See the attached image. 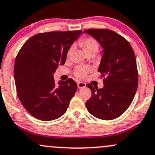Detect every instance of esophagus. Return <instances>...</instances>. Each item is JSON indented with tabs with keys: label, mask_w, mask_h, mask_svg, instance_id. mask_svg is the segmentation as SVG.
I'll return each mask as SVG.
<instances>
[{
	"label": "esophagus",
	"mask_w": 155,
	"mask_h": 155,
	"mask_svg": "<svg viewBox=\"0 0 155 155\" xmlns=\"http://www.w3.org/2000/svg\"><path fill=\"white\" fill-rule=\"evenodd\" d=\"M86 87V84L83 82H78V88H84Z\"/></svg>",
	"instance_id": "34e87169"
}]
</instances>
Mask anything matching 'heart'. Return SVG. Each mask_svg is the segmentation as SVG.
Masks as SVG:
<instances>
[{
  "instance_id": "obj_1",
  "label": "heart",
  "mask_w": 155,
  "mask_h": 155,
  "mask_svg": "<svg viewBox=\"0 0 155 155\" xmlns=\"http://www.w3.org/2000/svg\"><path fill=\"white\" fill-rule=\"evenodd\" d=\"M80 45H81L82 48H83L84 51L88 54V53H96L99 50V43L96 39L93 38H87L84 40H82L80 41ZM74 51V46H72L67 51V56H70L72 52ZM89 72L88 69L85 68L83 67H78L75 70L76 76L80 78H85L87 76Z\"/></svg>"
}]
</instances>
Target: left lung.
Wrapping results in <instances>:
<instances>
[{"mask_svg":"<svg viewBox=\"0 0 155 155\" xmlns=\"http://www.w3.org/2000/svg\"><path fill=\"white\" fill-rule=\"evenodd\" d=\"M103 48L98 71L104 78V87L88 84L91 98L85 106L92 115L110 120L123 114L131 104L138 87L136 56L129 42L120 35L107 29L85 30Z\"/></svg>","mask_w":155,"mask_h":155,"instance_id":"obj_1","label":"left lung"}]
</instances>
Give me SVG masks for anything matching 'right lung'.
<instances>
[{"instance_id":"1","label":"right lung","mask_w":155,"mask_h":155,"mask_svg":"<svg viewBox=\"0 0 155 155\" xmlns=\"http://www.w3.org/2000/svg\"><path fill=\"white\" fill-rule=\"evenodd\" d=\"M82 33L74 30L35 35L16 56L14 74L18 97L27 112L40 120L63 115L77 91V83L71 78L56 85L54 73L59 64H64L67 51Z\"/></svg>"}]
</instances>
